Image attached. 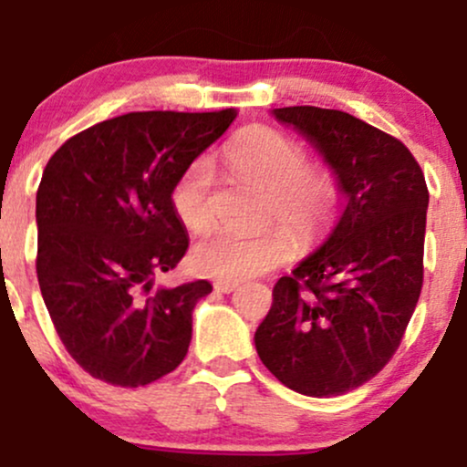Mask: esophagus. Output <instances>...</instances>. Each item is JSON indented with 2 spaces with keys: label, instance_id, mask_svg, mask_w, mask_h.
<instances>
[{
  "label": "esophagus",
  "instance_id": "esophagus-1",
  "mask_svg": "<svg viewBox=\"0 0 467 467\" xmlns=\"http://www.w3.org/2000/svg\"><path fill=\"white\" fill-rule=\"evenodd\" d=\"M237 287H239L237 281H217V283H215L217 292H223V294L234 292V289H237Z\"/></svg>",
  "mask_w": 467,
  "mask_h": 467
}]
</instances>
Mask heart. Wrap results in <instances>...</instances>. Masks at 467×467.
<instances>
[{
	"mask_svg": "<svg viewBox=\"0 0 467 467\" xmlns=\"http://www.w3.org/2000/svg\"><path fill=\"white\" fill-rule=\"evenodd\" d=\"M223 158L241 178L264 186L265 222H278L301 245L316 244L334 228L342 206L340 175L334 166L309 162L307 151L285 133L272 127H250L228 144ZM215 192V166L208 158H195L171 189V203L182 226L191 233L211 228ZM286 234L281 228L254 237L215 233L192 248L191 265L197 275L219 281L265 275L287 264L296 252L293 236Z\"/></svg>",
	"mask_w": 467,
	"mask_h": 467,
	"instance_id": "1",
	"label": "heart"
}]
</instances>
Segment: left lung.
Returning <instances> with one entry per match:
<instances>
[{"label":"left lung","instance_id":"obj_1","mask_svg":"<svg viewBox=\"0 0 467 467\" xmlns=\"http://www.w3.org/2000/svg\"><path fill=\"white\" fill-rule=\"evenodd\" d=\"M337 171L347 208L331 237L275 285L254 334L278 382L334 398L398 351L423 285L428 186L404 142L360 118L312 105L275 109Z\"/></svg>","mask_w":467,"mask_h":467}]
</instances>
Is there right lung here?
Here are the masks:
<instances>
[{"label":"right lung","instance_id":"add662e5","mask_svg":"<svg viewBox=\"0 0 467 467\" xmlns=\"http://www.w3.org/2000/svg\"><path fill=\"white\" fill-rule=\"evenodd\" d=\"M234 109L131 111L77 133L36 191V278L63 347L122 389L175 371L208 281L153 289L189 250L171 189L228 130Z\"/></svg>","mask_w":467,"mask_h":467}]
</instances>
